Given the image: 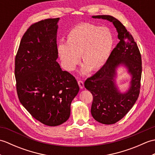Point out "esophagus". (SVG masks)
<instances>
[{
	"mask_svg": "<svg viewBox=\"0 0 155 155\" xmlns=\"http://www.w3.org/2000/svg\"><path fill=\"white\" fill-rule=\"evenodd\" d=\"M78 86H79L81 89H83V88H84V83H83V81H78Z\"/></svg>",
	"mask_w": 155,
	"mask_h": 155,
	"instance_id": "esophagus-1",
	"label": "esophagus"
}]
</instances>
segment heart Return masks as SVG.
Wrapping results in <instances>:
<instances>
[{
  "instance_id": "obj_1",
  "label": "heart",
  "mask_w": 155,
  "mask_h": 155,
  "mask_svg": "<svg viewBox=\"0 0 155 155\" xmlns=\"http://www.w3.org/2000/svg\"><path fill=\"white\" fill-rule=\"evenodd\" d=\"M114 44V37L109 28L90 23H81L72 28L67 35L66 43L60 42L57 52L62 67L73 71L80 62L84 63L81 74L92 70L98 71L106 64Z\"/></svg>"
}]
</instances>
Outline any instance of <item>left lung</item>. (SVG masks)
<instances>
[{
    "label": "left lung",
    "mask_w": 155,
    "mask_h": 155,
    "mask_svg": "<svg viewBox=\"0 0 155 155\" xmlns=\"http://www.w3.org/2000/svg\"><path fill=\"white\" fill-rule=\"evenodd\" d=\"M92 18L113 22L120 41L104 67L84 83V87L93 97L91 110L92 116L98 123L112 124L128 113L139 97L142 61L132 35L118 20L110 15L93 16ZM120 66L126 68L131 77L130 87L123 93L116 83L117 70Z\"/></svg>",
    "instance_id": "1"
}]
</instances>
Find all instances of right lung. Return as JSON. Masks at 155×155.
Wrapping results in <instances>:
<instances>
[{
	"mask_svg": "<svg viewBox=\"0 0 155 155\" xmlns=\"http://www.w3.org/2000/svg\"><path fill=\"white\" fill-rule=\"evenodd\" d=\"M59 18L32 25L23 35L15 58V74L19 101L35 119L58 126L71 114V104L79 87L63 71L58 58Z\"/></svg>",
	"mask_w": 155,
	"mask_h": 155,
	"instance_id": "obj_1",
	"label": "right lung"
}]
</instances>
